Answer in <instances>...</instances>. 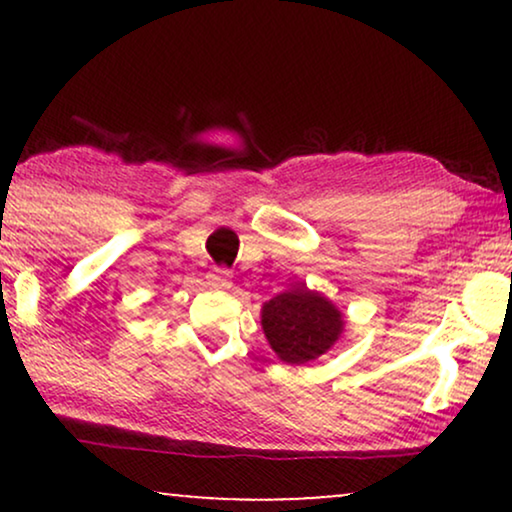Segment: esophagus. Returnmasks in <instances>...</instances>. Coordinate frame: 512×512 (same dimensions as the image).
Segmentation results:
<instances>
[{"label":"esophagus","instance_id":"1","mask_svg":"<svg viewBox=\"0 0 512 512\" xmlns=\"http://www.w3.org/2000/svg\"><path fill=\"white\" fill-rule=\"evenodd\" d=\"M209 284L219 291L230 289V272L226 268H214L212 275H209Z\"/></svg>","mask_w":512,"mask_h":512}]
</instances>
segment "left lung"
Here are the masks:
<instances>
[{
	"label": "left lung",
	"mask_w": 512,
	"mask_h": 512,
	"mask_svg": "<svg viewBox=\"0 0 512 512\" xmlns=\"http://www.w3.org/2000/svg\"><path fill=\"white\" fill-rule=\"evenodd\" d=\"M261 326L279 359L305 366L331 352L345 333V314L321 291L296 284L263 303Z\"/></svg>",
	"instance_id": "obj_1"
}]
</instances>
